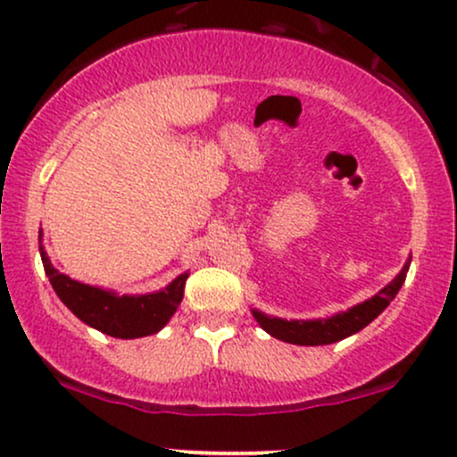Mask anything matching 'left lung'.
<instances>
[{
	"label": "left lung",
	"instance_id": "left-lung-1",
	"mask_svg": "<svg viewBox=\"0 0 457 457\" xmlns=\"http://www.w3.org/2000/svg\"><path fill=\"white\" fill-rule=\"evenodd\" d=\"M408 269H410V260L405 262V267L401 269L397 278H395L388 286H384L375 297L367 299L364 303L353 305V308H349L347 312L334 314V317L329 319L286 320V319L267 317V314L260 312V310H253V317L264 332H269L273 338L284 340V343L305 345V347L338 343V340L347 338V336L360 332L362 328H367L370 320L379 317V314L388 308V303L393 302L395 295H397L401 286H403Z\"/></svg>",
	"mask_w": 457,
	"mask_h": 457
}]
</instances>
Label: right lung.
Listing matches in <instances>:
<instances>
[{
    "instance_id": "1",
    "label": "right lung",
    "mask_w": 457,
    "mask_h": 457,
    "mask_svg": "<svg viewBox=\"0 0 457 457\" xmlns=\"http://www.w3.org/2000/svg\"><path fill=\"white\" fill-rule=\"evenodd\" d=\"M38 249H41L45 273H47L60 302L67 305L79 320L99 332L114 336V338H140V336L160 332L173 317L184 297V284H187L188 273L175 278L167 288L158 290V293L121 295L119 297L112 290L95 288V286L67 278L52 267L41 245Z\"/></svg>"
}]
</instances>
